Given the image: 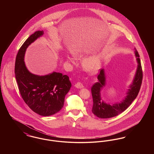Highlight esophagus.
I'll return each instance as SVG.
<instances>
[{"label": "esophagus", "instance_id": "1", "mask_svg": "<svg viewBox=\"0 0 154 154\" xmlns=\"http://www.w3.org/2000/svg\"><path fill=\"white\" fill-rule=\"evenodd\" d=\"M76 88H82L84 87V85H83V84H82V83L81 82H77L75 84V85H74Z\"/></svg>", "mask_w": 154, "mask_h": 154}]
</instances>
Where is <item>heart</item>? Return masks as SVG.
Instances as JSON below:
<instances>
[{"mask_svg": "<svg viewBox=\"0 0 154 154\" xmlns=\"http://www.w3.org/2000/svg\"><path fill=\"white\" fill-rule=\"evenodd\" d=\"M74 54L77 57H81L82 53L81 51L74 52ZM69 61L73 60L70 57H67ZM82 67L90 72H95L101 66V58L99 55H94L84 59L82 61Z\"/></svg>", "mask_w": 154, "mask_h": 154, "instance_id": "1", "label": "heart"}]
</instances>
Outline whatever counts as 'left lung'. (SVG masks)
<instances>
[{"label": "left lung", "instance_id": "left-lung-1", "mask_svg": "<svg viewBox=\"0 0 154 154\" xmlns=\"http://www.w3.org/2000/svg\"><path fill=\"white\" fill-rule=\"evenodd\" d=\"M135 55L138 62V66L134 79L132 85L127 93L124 100L121 103L111 105L102 101L100 97V91L105 85L106 78L103 69H100L97 75L98 81L95 83L92 88L91 92L93 98V106L92 111L93 114L100 118H109L116 117L124 111L136 98L139 92L143 80V70L137 51L135 50Z\"/></svg>", "mask_w": 154, "mask_h": 154}]
</instances>
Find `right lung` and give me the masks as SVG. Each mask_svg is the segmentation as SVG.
<instances>
[{
	"label": "right lung",
	"instance_id": "add662e5",
	"mask_svg": "<svg viewBox=\"0 0 154 154\" xmlns=\"http://www.w3.org/2000/svg\"><path fill=\"white\" fill-rule=\"evenodd\" d=\"M43 34V30L36 31L20 47L15 59V75L20 94L30 109L40 116H50L62 109L72 84L67 75L53 72L39 76L27 69L24 62L26 50Z\"/></svg>",
	"mask_w": 154,
	"mask_h": 154
}]
</instances>
